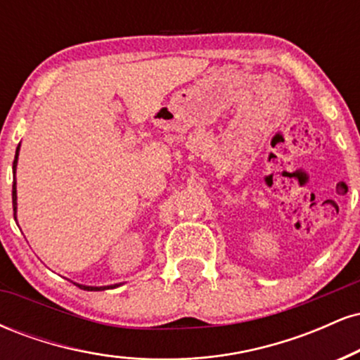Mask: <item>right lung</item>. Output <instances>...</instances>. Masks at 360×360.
Instances as JSON below:
<instances>
[{"label": "right lung", "instance_id": "add662e5", "mask_svg": "<svg viewBox=\"0 0 360 360\" xmlns=\"http://www.w3.org/2000/svg\"><path fill=\"white\" fill-rule=\"evenodd\" d=\"M18 150L20 146L16 147V154H15V160H13V174L16 172V162H18ZM13 214H15V220H16V183H15V177H13ZM81 289H86V291H103V289H110V288H117L118 284H113V286H84V284H76Z\"/></svg>", "mask_w": 360, "mask_h": 360}]
</instances>
